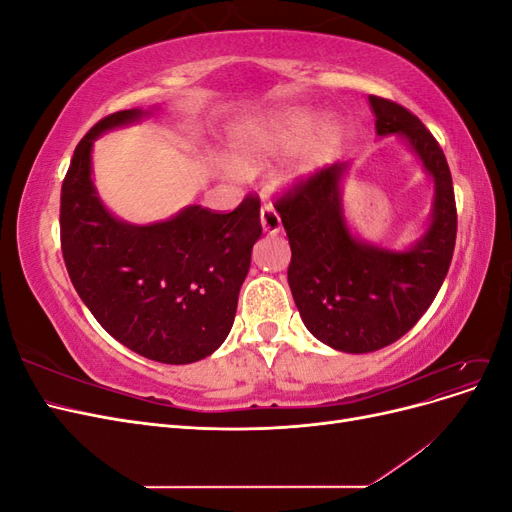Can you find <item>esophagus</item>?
Instances as JSON below:
<instances>
[{"mask_svg": "<svg viewBox=\"0 0 512 512\" xmlns=\"http://www.w3.org/2000/svg\"><path fill=\"white\" fill-rule=\"evenodd\" d=\"M260 222H262V228H265V232H269V235H275V232H280V228H282L280 213H277L273 209V205H269V203L262 205Z\"/></svg>", "mask_w": 512, "mask_h": 512, "instance_id": "1", "label": "esophagus"}]
</instances>
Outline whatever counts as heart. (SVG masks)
<instances>
[{
	"instance_id": "b5f03b06",
	"label": "heart",
	"mask_w": 512,
	"mask_h": 512,
	"mask_svg": "<svg viewBox=\"0 0 512 512\" xmlns=\"http://www.w3.org/2000/svg\"><path fill=\"white\" fill-rule=\"evenodd\" d=\"M316 119L318 115L312 108H284L245 126L235 143L239 166L250 168L262 160L280 156L301 140L304 143L300 142L290 173L299 177L324 166L342 141V126L335 119H322L315 129Z\"/></svg>"
}]
</instances>
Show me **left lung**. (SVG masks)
<instances>
[{"mask_svg":"<svg viewBox=\"0 0 512 512\" xmlns=\"http://www.w3.org/2000/svg\"><path fill=\"white\" fill-rule=\"evenodd\" d=\"M378 136L399 132L436 181L433 220L408 252L356 241L339 209L344 164L316 168L275 198L290 241L288 284L314 337L342 352H374L421 320L451 267L457 207L451 168L423 121L406 106L369 96Z\"/></svg>","mask_w":512,"mask_h":512,"instance_id":"obj_1","label":"left lung"}]
</instances>
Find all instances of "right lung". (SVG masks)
<instances>
[{
	"label": "right lung",
	"mask_w": 512,
	"mask_h": 512,
	"mask_svg": "<svg viewBox=\"0 0 512 512\" xmlns=\"http://www.w3.org/2000/svg\"><path fill=\"white\" fill-rule=\"evenodd\" d=\"M141 115L138 108L106 115L76 145L61 183V254L106 333L151 361L194 363L218 350L235 322L262 235L260 198L247 194L230 213L194 205L151 226L115 220L91 183V145Z\"/></svg>",
	"instance_id": "obj_1"
}]
</instances>
